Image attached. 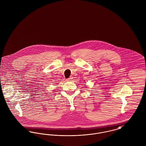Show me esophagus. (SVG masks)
I'll use <instances>...</instances> for the list:
<instances>
[{"instance_id":"34e87169","label":"esophagus","mask_w":146,"mask_h":146,"mask_svg":"<svg viewBox=\"0 0 146 146\" xmlns=\"http://www.w3.org/2000/svg\"><path fill=\"white\" fill-rule=\"evenodd\" d=\"M72 79H73L72 76H70L69 78H68V79H67V81H71V80H72Z\"/></svg>"}]
</instances>
